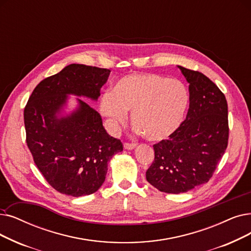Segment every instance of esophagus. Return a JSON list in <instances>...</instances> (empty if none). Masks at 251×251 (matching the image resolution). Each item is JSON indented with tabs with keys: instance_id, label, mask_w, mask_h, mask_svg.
Wrapping results in <instances>:
<instances>
[{
	"instance_id": "obj_1",
	"label": "esophagus",
	"mask_w": 251,
	"mask_h": 251,
	"mask_svg": "<svg viewBox=\"0 0 251 251\" xmlns=\"http://www.w3.org/2000/svg\"><path fill=\"white\" fill-rule=\"evenodd\" d=\"M137 146V144H135V143H132V144H129V143H125L124 144V149L125 150H133L135 147Z\"/></svg>"
}]
</instances>
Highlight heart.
I'll return each mask as SVG.
<instances>
[{
	"label": "heart",
	"mask_w": 251,
	"mask_h": 251,
	"mask_svg": "<svg viewBox=\"0 0 251 251\" xmlns=\"http://www.w3.org/2000/svg\"><path fill=\"white\" fill-rule=\"evenodd\" d=\"M190 102L188 88L177 79L158 74H129L120 78L113 90H105L99 100V110L110 131H117L131 111L135 130L152 141L176 133L186 117Z\"/></svg>",
	"instance_id": "1"
}]
</instances>
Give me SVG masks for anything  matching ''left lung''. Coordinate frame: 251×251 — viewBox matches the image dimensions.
Listing matches in <instances>:
<instances>
[{"label": "left lung", "instance_id": "1", "mask_svg": "<svg viewBox=\"0 0 251 251\" xmlns=\"http://www.w3.org/2000/svg\"><path fill=\"white\" fill-rule=\"evenodd\" d=\"M177 68L190 84L188 115L176 133L154 145L155 159L146 173L152 187L168 194L186 193L208 181L228 139L224 93L202 73Z\"/></svg>", "mask_w": 251, "mask_h": 251}]
</instances>
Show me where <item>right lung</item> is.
Returning <instances> with one entry per match:
<instances>
[{
    "label": "right lung",
    "mask_w": 251,
    "mask_h": 251,
    "mask_svg": "<svg viewBox=\"0 0 251 251\" xmlns=\"http://www.w3.org/2000/svg\"><path fill=\"white\" fill-rule=\"evenodd\" d=\"M111 71L73 63L41 81L25 108L26 144L43 176L57 192L81 197L104 182L107 163L123 151L100 115L79 97L97 100ZM77 106L65 112L68 95Z\"/></svg>",
    "instance_id": "add662e5"
}]
</instances>
